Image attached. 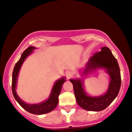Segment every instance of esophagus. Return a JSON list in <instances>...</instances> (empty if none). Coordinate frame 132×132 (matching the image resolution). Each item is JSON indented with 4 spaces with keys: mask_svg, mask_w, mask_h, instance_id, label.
<instances>
[{
    "mask_svg": "<svg viewBox=\"0 0 132 132\" xmlns=\"http://www.w3.org/2000/svg\"><path fill=\"white\" fill-rule=\"evenodd\" d=\"M72 74L71 71H67V72H66V77H67V79H69V78H71V77H72Z\"/></svg>",
    "mask_w": 132,
    "mask_h": 132,
    "instance_id": "34e87169",
    "label": "esophagus"
}]
</instances>
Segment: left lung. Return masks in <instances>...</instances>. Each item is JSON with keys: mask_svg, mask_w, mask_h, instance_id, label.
<instances>
[{"mask_svg": "<svg viewBox=\"0 0 132 132\" xmlns=\"http://www.w3.org/2000/svg\"><path fill=\"white\" fill-rule=\"evenodd\" d=\"M98 69H104L110 77L107 91L99 96H92L87 94L82 79H70L77 104L82 108L89 111H100L106 109L116 98L121 85L119 64L108 47H102L100 52L90 57L82 71V75L87 76L88 73Z\"/></svg>", "mask_w": 132, "mask_h": 132, "instance_id": "obj_1", "label": "left lung"}]
</instances>
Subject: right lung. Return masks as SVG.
Segmentation results:
<instances>
[{"mask_svg": "<svg viewBox=\"0 0 132 132\" xmlns=\"http://www.w3.org/2000/svg\"><path fill=\"white\" fill-rule=\"evenodd\" d=\"M34 49H36V48L32 46L28 47L26 50L24 51L20 59L16 63L15 67H14L13 71L12 88L14 98L23 108L31 114L41 115V114H47L51 112L58 105V96H59L60 92L61 91L63 84L66 81V78L64 77H63L61 79L56 80L53 85V87H52L50 96L47 100L40 103H37V104H28V103L22 101L16 92L18 74L24 61H25L27 57L29 56L30 54L32 53Z\"/></svg>", "mask_w": 132, "mask_h": 132, "instance_id": "1", "label": "right lung"}]
</instances>
